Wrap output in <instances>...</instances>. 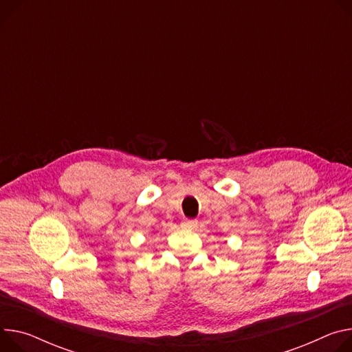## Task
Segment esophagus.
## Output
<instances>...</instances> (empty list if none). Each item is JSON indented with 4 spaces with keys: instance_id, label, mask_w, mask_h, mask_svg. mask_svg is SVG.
Wrapping results in <instances>:
<instances>
[{
    "instance_id": "1",
    "label": "esophagus",
    "mask_w": 352,
    "mask_h": 352,
    "mask_svg": "<svg viewBox=\"0 0 352 352\" xmlns=\"http://www.w3.org/2000/svg\"><path fill=\"white\" fill-rule=\"evenodd\" d=\"M198 226V220L197 219H186L184 220V228L185 229H195Z\"/></svg>"
}]
</instances>
